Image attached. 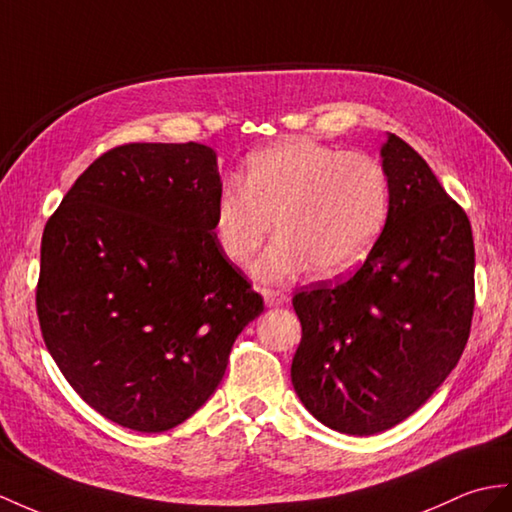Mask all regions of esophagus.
Listing matches in <instances>:
<instances>
[{
    "label": "esophagus",
    "instance_id": "obj_1",
    "mask_svg": "<svg viewBox=\"0 0 512 512\" xmlns=\"http://www.w3.org/2000/svg\"><path fill=\"white\" fill-rule=\"evenodd\" d=\"M265 302L269 308H276V306H282L289 302V295H286L284 291H276V289H265Z\"/></svg>",
    "mask_w": 512,
    "mask_h": 512
}]
</instances>
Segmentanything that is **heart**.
<instances>
[{
    "label": "heart",
    "instance_id": "obj_1",
    "mask_svg": "<svg viewBox=\"0 0 512 512\" xmlns=\"http://www.w3.org/2000/svg\"><path fill=\"white\" fill-rule=\"evenodd\" d=\"M391 213V180L365 152L315 141H282L247 158L243 186L226 184L213 208L215 239L232 263L247 265L278 226V241L256 276L291 280L315 265L343 276L376 247Z\"/></svg>",
    "mask_w": 512,
    "mask_h": 512
}]
</instances>
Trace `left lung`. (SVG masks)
I'll use <instances>...</instances> for the list:
<instances>
[{"label":"left lung","instance_id":"8db88e82","mask_svg":"<svg viewBox=\"0 0 512 512\" xmlns=\"http://www.w3.org/2000/svg\"><path fill=\"white\" fill-rule=\"evenodd\" d=\"M391 213L352 278L293 295L291 380L323 426L369 436L426 404L463 354L476 304L471 223L428 162L389 134Z\"/></svg>","mask_w":512,"mask_h":512}]
</instances>
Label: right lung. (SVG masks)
Segmentation results:
<instances>
[{
    "label": "right lung",
    "mask_w": 512,
    "mask_h": 512,
    "mask_svg": "<svg viewBox=\"0 0 512 512\" xmlns=\"http://www.w3.org/2000/svg\"><path fill=\"white\" fill-rule=\"evenodd\" d=\"M219 193L210 147L128 143L93 160L45 223L43 341L73 391L123 428L189 419L265 310L215 239Z\"/></svg>",
    "instance_id": "1"
}]
</instances>
